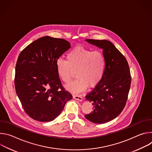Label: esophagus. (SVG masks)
<instances>
[{"instance_id":"esophagus-1","label":"esophagus","mask_w":152,"mask_h":152,"mask_svg":"<svg viewBox=\"0 0 152 152\" xmlns=\"http://www.w3.org/2000/svg\"><path fill=\"white\" fill-rule=\"evenodd\" d=\"M73 99H75L77 100H79V101H82V97L80 96H78V95H74L73 96Z\"/></svg>"}]
</instances>
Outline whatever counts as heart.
<instances>
[{
    "label": "heart",
    "mask_w": 152,
    "mask_h": 152,
    "mask_svg": "<svg viewBox=\"0 0 152 152\" xmlns=\"http://www.w3.org/2000/svg\"><path fill=\"white\" fill-rule=\"evenodd\" d=\"M56 72L65 83H69L73 72L77 77L66 86L72 93L78 94L87 88L94 87L102 80L104 73L105 59L102 52L92 51L77 46L67 54L66 61L59 59L56 62Z\"/></svg>",
    "instance_id": "1"
}]
</instances>
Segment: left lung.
<instances>
[{
    "instance_id": "1",
    "label": "left lung",
    "mask_w": 152,
    "mask_h": 152,
    "mask_svg": "<svg viewBox=\"0 0 152 152\" xmlns=\"http://www.w3.org/2000/svg\"><path fill=\"white\" fill-rule=\"evenodd\" d=\"M85 40L102 49L105 70L100 82L85 96L93 104V111L85 117L96 124L106 123L115 118L124 109L131 87V73L126 59L111 41Z\"/></svg>"
}]
</instances>
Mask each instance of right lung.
Returning a JSON list of instances; mask_svg holds the SVG:
<instances>
[{
  "label": "right lung",
  "mask_w": 152,
  "mask_h": 152,
  "mask_svg": "<svg viewBox=\"0 0 152 152\" xmlns=\"http://www.w3.org/2000/svg\"><path fill=\"white\" fill-rule=\"evenodd\" d=\"M71 48L70 42L41 37L20 53L15 66V88L26 113L38 121L55 119L72 99L58 75L56 62Z\"/></svg>",
  "instance_id": "obj_1"
}]
</instances>
